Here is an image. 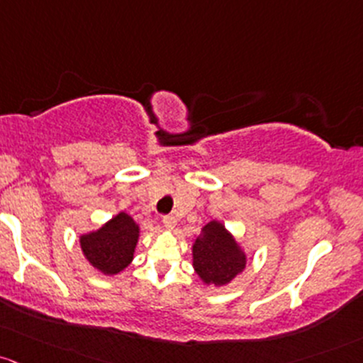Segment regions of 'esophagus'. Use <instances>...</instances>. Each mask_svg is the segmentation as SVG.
Segmentation results:
<instances>
[{"label": "esophagus", "instance_id": "34e87169", "mask_svg": "<svg viewBox=\"0 0 363 363\" xmlns=\"http://www.w3.org/2000/svg\"><path fill=\"white\" fill-rule=\"evenodd\" d=\"M162 222H163V225L167 227V229H174L175 224H177V218H175L174 215H165Z\"/></svg>", "mask_w": 363, "mask_h": 363}]
</instances>
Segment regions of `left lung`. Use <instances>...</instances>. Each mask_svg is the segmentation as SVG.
Returning <instances> with one entry per match:
<instances>
[{"label": "left lung", "mask_w": 363, "mask_h": 363, "mask_svg": "<svg viewBox=\"0 0 363 363\" xmlns=\"http://www.w3.org/2000/svg\"><path fill=\"white\" fill-rule=\"evenodd\" d=\"M193 265L206 284L222 286L245 269L246 257L224 225L210 222L193 246Z\"/></svg>", "instance_id": "obj_1"}]
</instances>
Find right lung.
<instances>
[{
  "instance_id": "obj_1",
  "label": "right lung",
  "mask_w": 363,
  "mask_h": 363,
  "mask_svg": "<svg viewBox=\"0 0 363 363\" xmlns=\"http://www.w3.org/2000/svg\"><path fill=\"white\" fill-rule=\"evenodd\" d=\"M139 227L127 213H118L96 233L81 238L82 252L94 269L117 274L133 262Z\"/></svg>"
}]
</instances>
